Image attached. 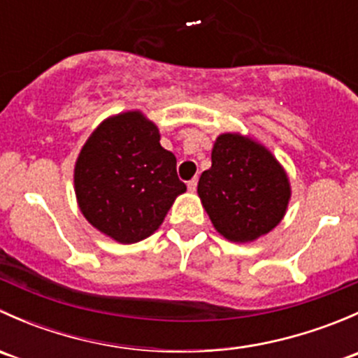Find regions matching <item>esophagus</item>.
<instances>
[{
	"label": "esophagus",
	"instance_id": "1",
	"mask_svg": "<svg viewBox=\"0 0 358 358\" xmlns=\"http://www.w3.org/2000/svg\"><path fill=\"white\" fill-rule=\"evenodd\" d=\"M187 187H189L190 192H196V189H197V178H192V180H190V182L187 183Z\"/></svg>",
	"mask_w": 358,
	"mask_h": 358
}]
</instances>
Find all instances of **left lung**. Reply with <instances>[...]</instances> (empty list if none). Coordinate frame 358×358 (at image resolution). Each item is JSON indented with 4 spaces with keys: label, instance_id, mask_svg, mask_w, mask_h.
Instances as JSON below:
<instances>
[{
    "label": "left lung",
    "instance_id": "1",
    "mask_svg": "<svg viewBox=\"0 0 358 358\" xmlns=\"http://www.w3.org/2000/svg\"><path fill=\"white\" fill-rule=\"evenodd\" d=\"M211 168L197 194L215 229L234 243H251L282 220L291 189L284 169L263 145L225 133L216 138Z\"/></svg>",
    "mask_w": 358,
    "mask_h": 358
}]
</instances>
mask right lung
<instances>
[{
  "instance_id": "1",
  "label": "right lung",
  "mask_w": 358,
  "mask_h": 358,
  "mask_svg": "<svg viewBox=\"0 0 358 358\" xmlns=\"http://www.w3.org/2000/svg\"><path fill=\"white\" fill-rule=\"evenodd\" d=\"M159 129L140 112L103 121L83 147L74 169L79 208L95 229L122 244L159 229L187 185Z\"/></svg>"
}]
</instances>
